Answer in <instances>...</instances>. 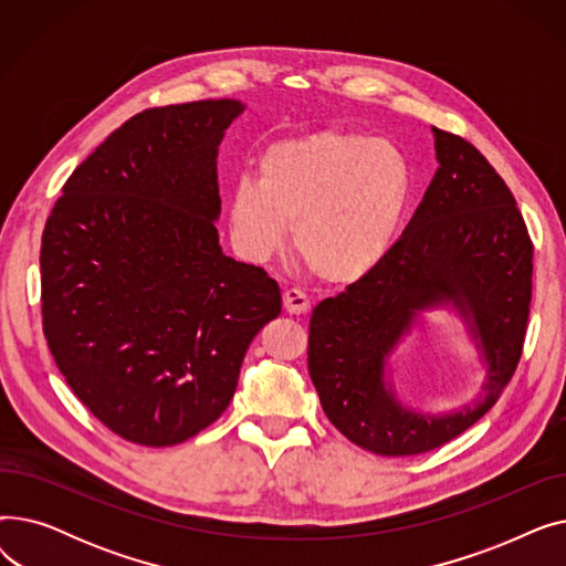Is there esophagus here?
Here are the masks:
<instances>
[{
  "mask_svg": "<svg viewBox=\"0 0 566 566\" xmlns=\"http://www.w3.org/2000/svg\"><path fill=\"white\" fill-rule=\"evenodd\" d=\"M284 310L289 314L301 316V314H305L310 310V298L298 289H286L284 291Z\"/></svg>",
  "mask_w": 566,
  "mask_h": 566,
  "instance_id": "1",
  "label": "esophagus"
}]
</instances>
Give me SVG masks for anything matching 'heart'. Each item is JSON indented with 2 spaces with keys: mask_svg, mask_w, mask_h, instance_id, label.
<instances>
[{
  "mask_svg": "<svg viewBox=\"0 0 566 566\" xmlns=\"http://www.w3.org/2000/svg\"><path fill=\"white\" fill-rule=\"evenodd\" d=\"M259 181L241 178L229 197L233 245L250 261L282 250L333 286L360 282L388 256L412 192V169L390 142L321 130L271 144Z\"/></svg>",
  "mask_w": 566,
  "mask_h": 566,
  "instance_id": "heart-1",
  "label": "heart"
}]
</instances>
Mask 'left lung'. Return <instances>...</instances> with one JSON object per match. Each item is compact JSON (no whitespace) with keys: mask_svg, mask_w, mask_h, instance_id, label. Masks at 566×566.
Segmentation results:
<instances>
[{"mask_svg":"<svg viewBox=\"0 0 566 566\" xmlns=\"http://www.w3.org/2000/svg\"><path fill=\"white\" fill-rule=\"evenodd\" d=\"M440 167L403 235L310 318L307 367L328 420L363 450L412 457L478 422L518 367L532 301V241L516 199L461 135L433 128ZM452 302L490 365L485 395L450 416L403 409L384 363L418 311Z\"/></svg>","mask_w":566,"mask_h":566,"instance_id":"1","label":"left lung"}]
</instances>
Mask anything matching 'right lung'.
<instances>
[{
    "label": "right lung",
    "mask_w": 566,
    "mask_h": 566,
    "mask_svg": "<svg viewBox=\"0 0 566 566\" xmlns=\"http://www.w3.org/2000/svg\"><path fill=\"white\" fill-rule=\"evenodd\" d=\"M238 101L151 107L64 184L43 229L41 314L75 397L124 440L169 448L227 410L275 280L222 254L218 144Z\"/></svg>",
    "instance_id": "add662e5"
}]
</instances>
